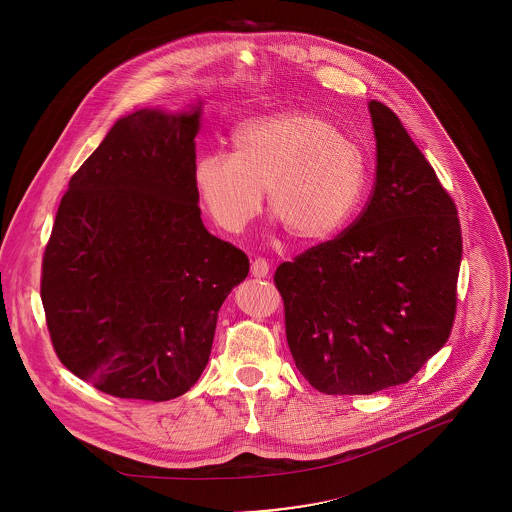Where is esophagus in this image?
<instances>
[{
  "mask_svg": "<svg viewBox=\"0 0 512 512\" xmlns=\"http://www.w3.org/2000/svg\"><path fill=\"white\" fill-rule=\"evenodd\" d=\"M268 272H270V265H268L265 259H255V261L251 263V274H253L255 278H267Z\"/></svg>",
  "mask_w": 512,
  "mask_h": 512,
  "instance_id": "34e87169",
  "label": "esophagus"
}]
</instances>
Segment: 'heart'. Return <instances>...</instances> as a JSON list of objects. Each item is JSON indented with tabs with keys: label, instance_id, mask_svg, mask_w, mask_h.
<instances>
[{
	"label": "heart",
	"instance_id": "obj_1",
	"mask_svg": "<svg viewBox=\"0 0 512 512\" xmlns=\"http://www.w3.org/2000/svg\"><path fill=\"white\" fill-rule=\"evenodd\" d=\"M365 149L332 119L305 109L238 124L232 153L195 161L197 195L215 224L238 234L268 207L295 242L320 244L355 217L370 188Z\"/></svg>",
	"mask_w": 512,
	"mask_h": 512
}]
</instances>
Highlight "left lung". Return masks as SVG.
Listing matches in <instances>:
<instances>
[{"label": "left lung", "mask_w": 512, "mask_h": 512, "mask_svg": "<svg viewBox=\"0 0 512 512\" xmlns=\"http://www.w3.org/2000/svg\"><path fill=\"white\" fill-rule=\"evenodd\" d=\"M368 111L376 180L336 240L276 268L297 370L328 395L405 384L451 334L463 257L453 199L380 101Z\"/></svg>", "instance_id": "1"}]
</instances>
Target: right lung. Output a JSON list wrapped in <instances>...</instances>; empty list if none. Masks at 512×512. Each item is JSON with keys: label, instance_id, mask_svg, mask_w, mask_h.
Segmentation results:
<instances>
[{"label": "right lung", "instance_id": "obj_1", "mask_svg": "<svg viewBox=\"0 0 512 512\" xmlns=\"http://www.w3.org/2000/svg\"><path fill=\"white\" fill-rule=\"evenodd\" d=\"M201 103L122 117L74 172L42 261L59 361L96 390L169 401L207 366L244 251L203 226L195 190Z\"/></svg>", "mask_w": 512, "mask_h": 512}]
</instances>
